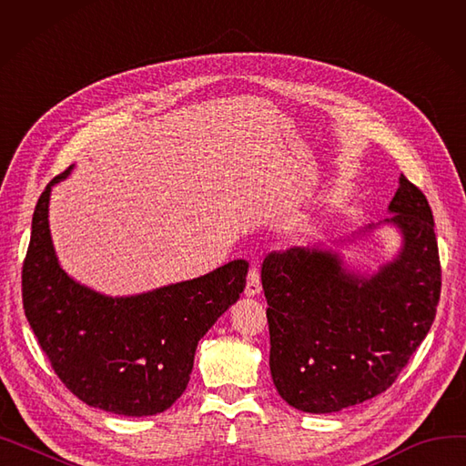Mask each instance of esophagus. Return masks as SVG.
I'll use <instances>...</instances> for the list:
<instances>
[{"label":"esophagus","instance_id":"34e87169","mask_svg":"<svg viewBox=\"0 0 466 466\" xmlns=\"http://www.w3.org/2000/svg\"><path fill=\"white\" fill-rule=\"evenodd\" d=\"M260 290H262V285H260V276H258V270H257V268H251V272H249V276H248L246 295H248V297H257Z\"/></svg>","mask_w":466,"mask_h":466}]
</instances>
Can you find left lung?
<instances>
[{
    "label": "left lung",
    "instance_id": "left-lung-1",
    "mask_svg": "<svg viewBox=\"0 0 466 466\" xmlns=\"http://www.w3.org/2000/svg\"><path fill=\"white\" fill-rule=\"evenodd\" d=\"M387 211L334 248H292L262 262L270 372L292 408L334 413L378 397L431 330L442 285L431 206L400 176ZM381 226L400 232V251L378 271H355L335 248Z\"/></svg>",
    "mask_w": 466,
    "mask_h": 466
}]
</instances>
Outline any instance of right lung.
I'll return each mask as SVG.
<instances>
[{"label":"right lung","mask_w":466,"mask_h":466,"mask_svg":"<svg viewBox=\"0 0 466 466\" xmlns=\"http://www.w3.org/2000/svg\"><path fill=\"white\" fill-rule=\"evenodd\" d=\"M73 167V166H71ZM56 176L39 196L22 268L28 323L55 372L92 408L143 418L174 404L190 380L200 338L246 289L249 262L130 297H109L73 279L56 257L48 204Z\"/></svg>","instance_id":"obj_1"}]
</instances>
